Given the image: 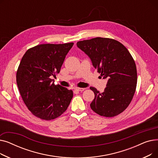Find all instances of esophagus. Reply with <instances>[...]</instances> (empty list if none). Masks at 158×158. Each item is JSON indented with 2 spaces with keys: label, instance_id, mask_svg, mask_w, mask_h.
<instances>
[{
  "label": "esophagus",
  "instance_id": "esophagus-1",
  "mask_svg": "<svg viewBox=\"0 0 158 158\" xmlns=\"http://www.w3.org/2000/svg\"><path fill=\"white\" fill-rule=\"evenodd\" d=\"M74 89L75 90H77V91H79V92H82V91H84L85 89V88H75Z\"/></svg>",
  "mask_w": 158,
  "mask_h": 158
}]
</instances>
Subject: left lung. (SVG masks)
<instances>
[{
	"label": "left lung",
	"mask_w": 158,
	"mask_h": 158,
	"mask_svg": "<svg viewBox=\"0 0 158 158\" xmlns=\"http://www.w3.org/2000/svg\"><path fill=\"white\" fill-rule=\"evenodd\" d=\"M77 45L103 79L107 78L104 92L90 87L95 94L91 109L106 117L119 114L131 103L136 88V66L130 52L119 41L107 38L79 41Z\"/></svg>",
	"instance_id": "8db88e82"
}]
</instances>
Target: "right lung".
I'll return each mask as SVG.
<instances>
[{
  "mask_svg": "<svg viewBox=\"0 0 158 158\" xmlns=\"http://www.w3.org/2000/svg\"><path fill=\"white\" fill-rule=\"evenodd\" d=\"M73 43L41 44L28 49L16 72V83L28 110L36 117L55 119L68 108L72 90L55 85L52 77L59 73Z\"/></svg>",
  "mask_w": 158,
  "mask_h": 158,
  "instance_id": "obj_1",
  "label": "right lung"
}]
</instances>
